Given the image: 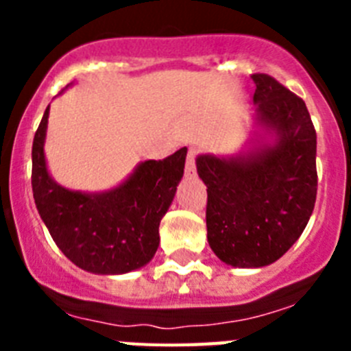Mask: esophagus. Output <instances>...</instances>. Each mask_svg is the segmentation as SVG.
I'll return each instance as SVG.
<instances>
[{
    "label": "esophagus",
    "instance_id": "obj_1",
    "mask_svg": "<svg viewBox=\"0 0 351 351\" xmlns=\"http://www.w3.org/2000/svg\"><path fill=\"white\" fill-rule=\"evenodd\" d=\"M195 156H197V149L191 147L190 151H188V158H186V176H193L195 173Z\"/></svg>",
    "mask_w": 351,
    "mask_h": 351
}]
</instances>
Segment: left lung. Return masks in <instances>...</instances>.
<instances>
[{"instance_id": "1", "label": "left lung", "mask_w": 351, "mask_h": 351, "mask_svg": "<svg viewBox=\"0 0 351 351\" xmlns=\"http://www.w3.org/2000/svg\"><path fill=\"white\" fill-rule=\"evenodd\" d=\"M256 89L253 132L237 153L198 154L207 186V241L223 263L271 265L295 244L316 200V132L306 104L265 73Z\"/></svg>"}]
</instances>
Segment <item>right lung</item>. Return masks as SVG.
<instances>
[{
  "instance_id": "1",
  "label": "right lung",
  "mask_w": 351,
  "mask_h": 351,
  "mask_svg": "<svg viewBox=\"0 0 351 351\" xmlns=\"http://www.w3.org/2000/svg\"><path fill=\"white\" fill-rule=\"evenodd\" d=\"M49 110L33 138V198L56 246L82 271L101 276L126 274L147 265L160 244L165 216L184 173L188 149L165 160L141 161L110 190H68L49 172L45 160Z\"/></svg>"
}]
</instances>
